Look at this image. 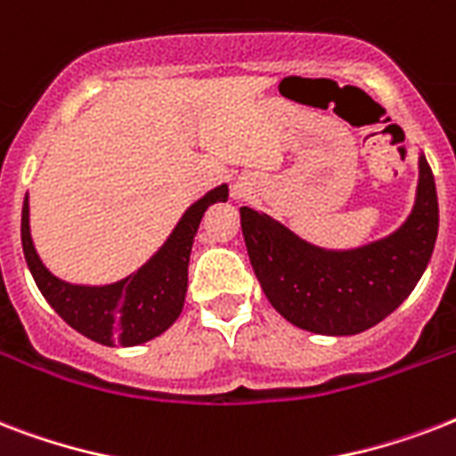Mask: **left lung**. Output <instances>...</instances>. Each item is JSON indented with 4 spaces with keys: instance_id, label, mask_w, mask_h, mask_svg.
<instances>
[{
    "instance_id": "8db88e82",
    "label": "left lung",
    "mask_w": 456,
    "mask_h": 456,
    "mask_svg": "<svg viewBox=\"0 0 456 456\" xmlns=\"http://www.w3.org/2000/svg\"><path fill=\"white\" fill-rule=\"evenodd\" d=\"M241 232L272 307L293 326L322 336H354L407 300L431 263L438 239V193L419 151V182L407 220L354 248H322L284 222L241 206Z\"/></svg>"
}]
</instances>
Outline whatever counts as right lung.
I'll list each match as a JSON object with an SVG mask.
<instances>
[{"label": "right lung", "mask_w": 456, "mask_h": 456, "mask_svg": "<svg viewBox=\"0 0 456 456\" xmlns=\"http://www.w3.org/2000/svg\"><path fill=\"white\" fill-rule=\"evenodd\" d=\"M229 199V186L220 184L186 208L170 236L144 265L110 284H70L56 277L39 257L30 232V199L25 193L20 215V241L35 284L75 331L110 347L149 343L170 329L182 314L189 281V256L203 213L217 200Z\"/></svg>", "instance_id": "obj_1"}]
</instances>
